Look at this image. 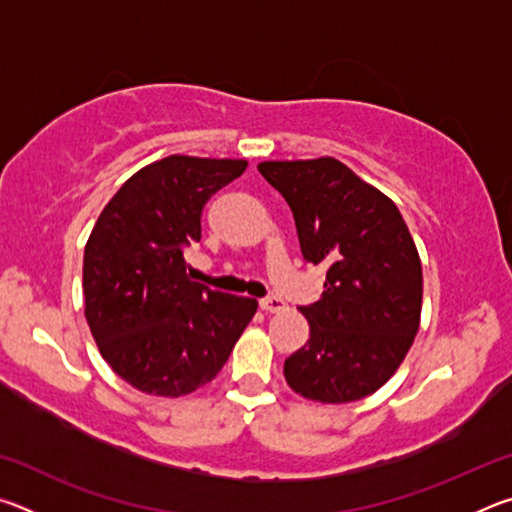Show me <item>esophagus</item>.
Here are the masks:
<instances>
[{
  "instance_id": "esophagus-1",
  "label": "esophagus",
  "mask_w": 512,
  "mask_h": 512,
  "mask_svg": "<svg viewBox=\"0 0 512 512\" xmlns=\"http://www.w3.org/2000/svg\"><path fill=\"white\" fill-rule=\"evenodd\" d=\"M259 307H262V311H268V314H275V311L284 309V300L275 298V296H268V298L259 300Z\"/></svg>"
}]
</instances>
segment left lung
I'll return each mask as SVG.
<instances>
[{
  "instance_id": "1",
  "label": "left lung",
  "mask_w": 512,
  "mask_h": 512,
  "mask_svg": "<svg viewBox=\"0 0 512 512\" xmlns=\"http://www.w3.org/2000/svg\"><path fill=\"white\" fill-rule=\"evenodd\" d=\"M284 196L305 262L327 264L320 300L298 307L309 341L284 361L298 395L361 400L393 377L418 334L422 264L397 205L334 158L262 162Z\"/></svg>"
}]
</instances>
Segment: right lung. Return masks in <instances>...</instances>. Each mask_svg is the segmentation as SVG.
I'll return each mask as SVG.
<instances>
[{
	"instance_id": "right-lung-1",
	"label": "right lung",
	"mask_w": 512,
	"mask_h": 512,
	"mask_svg": "<svg viewBox=\"0 0 512 512\" xmlns=\"http://www.w3.org/2000/svg\"><path fill=\"white\" fill-rule=\"evenodd\" d=\"M246 160L169 155L126 180L85 246V318L103 359L137 391L180 397L219 375L257 300L212 291L187 275L210 196Z\"/></svg>"
}]
</instances>
